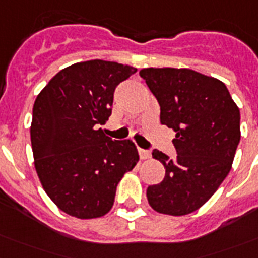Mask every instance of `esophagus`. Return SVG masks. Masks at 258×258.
<instances>
[{
    "label": "esophagus",
    "mask_w": 258,
    "mask_h": 258,
    "mask_svg": "<svg viewBox=\"0 0 258 258\" xmlns=\"http://www.w3.org/2000/svg\"><path fill=\"white\" fill-rule=\"evenodd\" d=\"M150 151L149 150H143V149H139V157H141V159H147V158H150Z\"/></svg>",
    "instance_id": "1"
}]
</instances>
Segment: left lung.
Listing matches in <instances>:
<instances>
[{
  "instance_id": "8db88e82",
  "label": "left lung",
  "mask_w": 258,
  "mask_h": 258,
  "mask_svg": "<svg viewBox=\"0 0 258 258\" xmlns=\"http://www.w3.org/2000/svg\"><path fill=\"white\" fill-rule=\"evenodd\" d=\"M139 75L161 105V123L175 131L176 158L153 151L166 174L147 187V200L155 212L186 216L210 200L232 169L240 109L224 83L196 71L145 68Z\"/></svg>"
}]
</instances>
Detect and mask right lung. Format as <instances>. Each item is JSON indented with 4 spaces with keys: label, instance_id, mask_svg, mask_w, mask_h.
<instances>
[{
    "label": "right lung",
    "instance_id": "obj_1",
    "mask_svg": "<svg viewBox=\"0 0 258 258\" xmlns=\"http://www.w3.org/2000/svg\"><path fill=\"white\" fill-rule=\"evenodd\" d=\"M137 68L104 60L76 62L36 97L30 125L34 167L42 187L67 214L89 220L111 210L116 186L139 154L99 125L112 112L113 92Z\"/></svg>",
    "mask_w": 258,
    "mask_h": 258
}]
</instances>
